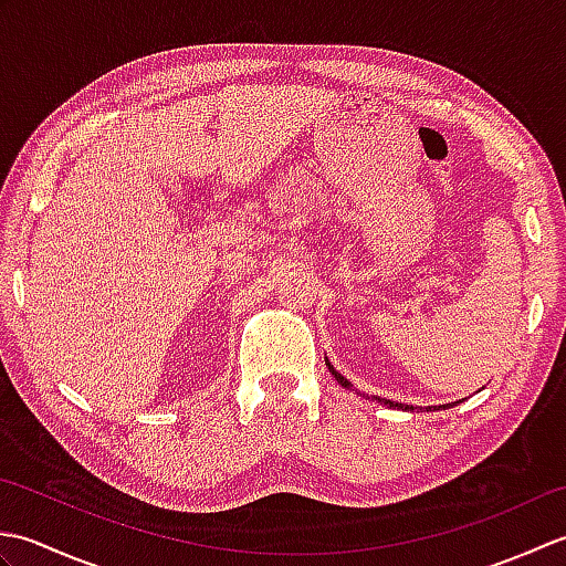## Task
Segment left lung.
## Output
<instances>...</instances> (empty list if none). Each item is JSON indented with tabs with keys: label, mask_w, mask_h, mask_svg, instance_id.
<instances>
[{
	"label": "left lung",
	"mask_w": 566,
	"mask_h": 566,
	"mask_svg": "<svg viewBox=\"0 0 566 566\" xmlns=\"http://www.w3.org/2000/svg\"><path fill=\"white\" fill-rule=\"evenodd\" d=\"M326 365H328V369H331V375H333L335 379H338L340 387H345V389H350V387H353L350 381H347L343 375H338V371L333 369V365L328 363V357H326ZM384 406H394V408H403V411H413V406H411V403H394V401H387V399H384ZM428 408H432V411H438V408H444V406H428Z\"/></svg>",
	"instance_id": "8db88e82"
}]
</instances>
